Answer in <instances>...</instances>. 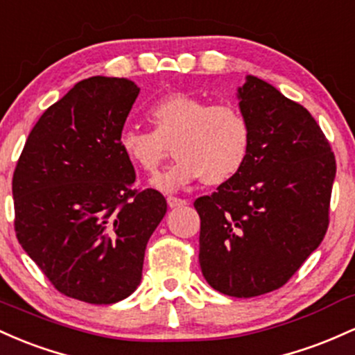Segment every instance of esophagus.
Segmentation results:
<instances>
[{
  "instance_id": "esophagus-1",
  "label": "esophagus",
  "mask_w": 355,
  "mask_h": 355,
  "mask_svg": "<svg viewBox=\"0 0 355 355\" xmlns=\"http://www.w3.org/2000/svg\"><path fill=\"white\" fill-rule=\"evenodd\" d=\"M184 205H188L186 199H181L176 196H167V206H169V208H176V206H184Z\"/></svg>"
}]
</instances>
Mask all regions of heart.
<instances>
[{
	"label": "heart",
	"instance_id": "1",
	"mask_svg": "<svg viewBox=\"0 0 355 355\" xmlns=\"http://www.w3.org/2000/svg\"><path fill=\"white\" fill-rule=\"evenodd\" d=\"M153 130L127 127L119 147L135 167L156 174L173 144L174 164L154 179L161 191H178L191 182L223 184L236 176L248 159L252 127L240 107L209 103L196 95L176 92L147 109Z\"/></svg>",
	"mask_w": 355,
	"mask_h": 355
}]
</instances>
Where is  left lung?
<instances>
[{"instance_id":"8db88e82","label":"left lung","mask_w":355,"mask_h":355,"mask_svg":"<svg viewBox=\"0 0 355 355\" xmlns=\"http://www.w3.org/2000/svg\"><path fill=\"white\" fill-rule=\"evenodd\" d=\"M252 127L240 173L194 201L206 282L250 298L284 286L329 228L336 157L315 119L261 78L238 89Z\"/></svg>"}]
</instances>
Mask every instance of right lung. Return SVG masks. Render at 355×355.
Returning <instances> with one entry per match:
<instances>
[{"mask_svg": "<svg viewBox=\"0 0 355 355\" xmlns=\"http://www.w3.org/2000/svg\"><path fill=\"white\" fill-rule=\"evenodd\" d=\"M139 90L127 78L78 82L40 117L13 174L19 245L60 293L87 304H115L137 288L167 211L159 191L134 189L119 147Z\"/></svg>", "mask_w": 355, "mask_h": 355, "instance_id": "1", "label": "right lung"}]
</instances>
